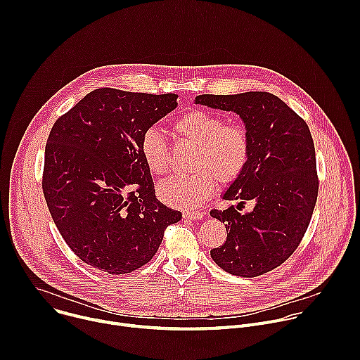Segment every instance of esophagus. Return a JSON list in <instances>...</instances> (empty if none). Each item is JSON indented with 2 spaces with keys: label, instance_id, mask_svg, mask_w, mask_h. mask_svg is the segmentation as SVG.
Here are the masks:
<instances>
[{
  "label": "esophagus",
  "instance_id": "esophagus-1",
  "mask_svg": "<svg viewBox=\"0 0 360 360\" xmlns=\"http://www.w3.org/2000/svg\"><path fill=\"white\" fill-rule=\"evenodd\" d=\"M182 217H184L185 219L196 221V219H200V218L203 217V214H202V212H199V211H186V212H184V214H182Z\"/></svg>",
  "mask_w": 360,
  "mask_h": 360
}]
</instances>
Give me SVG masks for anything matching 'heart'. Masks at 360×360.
<instances>
[{
    "mask_svg": "<svg viewBox=\"0 0 360 360\" xmlns=\"http://www.w3.org/2000/svg\"><path fill=\"white\" fill-rule=\"evenodd\" d=\"M176 136L196 145L193 174L172 176L158 186L160 198L171 207L189 208L202 203L215 189L235 182L250 158V136L240 122H225L212 111L189 110L172 122ZM142 160L153 175L162 176L171 168V148L157 128L143 131L139 142Z\"/></svg>",
    "mask_w": 360,
    "mask_h": 360,
    "instance_id": "obj_1",
    "label": "heart"
}]
</instances>
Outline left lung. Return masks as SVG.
Instances as JSON below:
<instances>
[{
  "mask_svg": "<svg viewBox=\"0 0 360 360\" xmlns=\"http://www.w3.org/2000/svg\"><path fill=\"white\" fill-rule=\"evenodd\" d=\"M196 104L236 112L250 136L245 172L226 189L225 200H252L240 214L233 205L210 214L225 224L226 240L211 250L224 271L255 278L281 266L309 226L319 191L315 145L306 122L276 95L203 94Z\"/></svg>",
  "mask_w": 360,
  "mask_h": 360,
  "instance_id": "obj_1",
  "label": "left lung"
}]
</instances>
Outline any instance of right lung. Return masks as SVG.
<instances>
[{"label":"right lung","mask_w":360,"mask_h":360,"mask_svg":"<svg viewBox=\"0 0 360 360\" xmlns=\"http://www.w3.org/2000/svg\"><path fill=\"white\" fill-rule=\"evenodd\" d=\"M178 95L98 88L61 115L48 135L42 192L78 258L111 275L129 274L157 253L182 215L161 203L139 142L178 105Z\"/></svg>","instance_id":"1"}]
</instances>
